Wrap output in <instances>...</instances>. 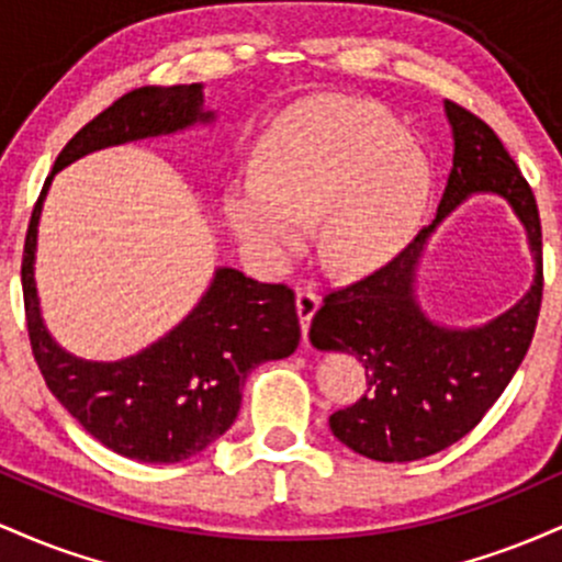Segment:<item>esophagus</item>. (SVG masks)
<instances>
[{
	"label": "esophagus",
	"mask_w": 562,
	"mask_h": 562,
	"mask_svg": "<svg viewBox=\"0 0 562 562\" xmlns=\"http://www.w3.org/2000/svg\"><path fill=\"white\" fill-rule=\"evenodd\" d=\"M295 308H299V319H301L303 340H306L308 325H312V317H314V314H317V308H319V295L314 293V290L301 288L299 293H295Z\"/></svg>",
	"instance_id": "1"
}]
</instances>
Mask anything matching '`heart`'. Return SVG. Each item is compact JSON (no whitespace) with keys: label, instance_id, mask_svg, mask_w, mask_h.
<instances>
[{"label":"heart","instance_id":"1","mask_svg":"<svg viewBox=\"0 0 562 562\" xmlns=\"http://www.w3.org/2000/svg\"><path fill=\"white\" fill-rule=\"evenodd\" d=\"M428 200L430 164L415 137L375 105L322 100L263 134L256 179L227 187L222 214L263 272H285L317 222L327 267L359 274L415 235Z\"/></svg>","mask_w":562,"mask_h":562}]
</instances>
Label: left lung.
I'll return each instance as SVG.
<instances>
[{
	"label": "left lung",
	"instance_id": "obj_1",
	"mask_svg": "<svg viewBox=\"0 0 562 562\" xmlns=\"http://www.w3.org/2000/svg\"><path fill=\"white\" fill-rule=\"evenodd\" d=\"M454 158L436 218L375 274L325 295L312 319V346L353 353L367 393L330 415L340 443L378 462H412L470 434L524 362L541 306V224L537 198L499 137L479 115L443 102ZM473 194L506 200L525 224L535 259L527 295L475 328L430 321L416 301V267L437 224Z\"/></svg>",
	"mask_w": 562,
	"mask_h": 562
}]
</instances>
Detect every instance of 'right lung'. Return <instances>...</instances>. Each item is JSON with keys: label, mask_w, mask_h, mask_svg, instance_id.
Here are the masks:
<instances>
[{"label": "right lung", "mask_w": 562, "mask_h": 562, "mask_svg": "<svg viewBox=\"0 0 562 562\" xmlns=\"http://www.w3.org/2000/svg\"><path fill=\"white\" fill-rule=\"evenodd\" d=\"M214 119L216 113L205 108L203 83L142 87L124 94L63 147L25 235V322L47 389L102 447L153 465L190 460L227 434L240 412L248 372L299 348L293 290L218 267L195 308L164 338L119 362H92L66 351L44 325L34 277L38 218L55 173L74 160Z\"/></svg>", "instance_id": "obj_1"}]
</instances>
